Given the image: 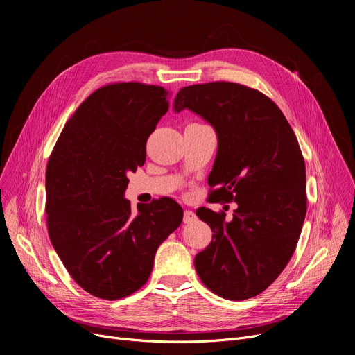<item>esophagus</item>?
<instances>
[{"label": "esophagus", "mask_w": 355, "mask_h": 355, "mask_svg": "<svg viewBox=\"0 0 355 355\" xmlns=\"http://www.w3.org/2000/svg\"><path fill=\"white\" fill-rule=\"evenodd\" d=\"M196 218H197V216H196V213H194V211H191V210H185V211H184L182 221L185 223V225H189V223L196 221Z\"/></svg>", "instance_id": "obj_1"}]
</instances>
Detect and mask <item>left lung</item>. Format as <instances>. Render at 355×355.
I'll return each mask as SVG.
<instances>
[{
  "mask_svg": "<svg viewBox=\"0 0 355 355\" xmlns=\"http://www.w3.org/2000/svg\"><path fill=\"white\" fill-rule=\"evenodd\" d=\"M182 109L216 129L209 201L237 202L230 221L223 211H196L213 232L210 245L194 259L197 275L225 300H249L282 273L301 236L306 173L300 144L277 105L245 85L182 87L174 110Z\"/></svg>",
  "mask_w": 355,
  "mask_h": 355,
  "instance_id": "8db88e82",
  "label": "left lung"
}]
</instances>
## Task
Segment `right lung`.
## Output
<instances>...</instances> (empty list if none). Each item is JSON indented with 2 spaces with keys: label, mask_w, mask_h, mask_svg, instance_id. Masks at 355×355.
<instances>
[{
  "label": "right lung",
  "mask_w": 355,
  "mask_h": 355,
  "mask_svg": "<svg viewBox=\"0 0 355 355\" xmlns=\"http://www.w3.org/2000/svg\"><path fill=\"white\" fill-rule=\"evenodd\" d=\"M170 107V92L110 83L66 122L46 170L47 230L80 288L116 301L145 285L162 241L182 220L170 197L130 210L128 174L144 165L146 139Z\"/></svg>",
  "instance_id": "1"
}]
</instances>
